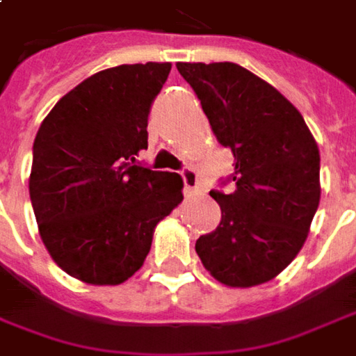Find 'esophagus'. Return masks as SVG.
Masks as SVG:
<instances>
[{"label":"esophagus","mask_w":356,"mask_h":356,"mask_svg":"<svg viewBox=\"0 0 356 356\" xmlns=\"http://www.w3.org/2000/svg\"><path fill=\"white\" fill-rule=\"evenodd\" d=\"M181 177H183V183H185V193H187V197L201 195L199 177H197V173H195L191 167H187V169H183V171H181Z\"/></svg>","instance_id":"34e87169"}]
</instances>
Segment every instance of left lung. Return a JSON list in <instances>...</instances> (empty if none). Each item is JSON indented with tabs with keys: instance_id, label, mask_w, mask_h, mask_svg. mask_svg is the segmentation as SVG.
Here are the masks:
<instances>
[{
	"instance_id": "1",
	"label": "left lung",
	"mask_w": 356,
	"mask_h": 356,
	"mask_svg": "<svg viewBox=\"0 0 356 356\" xmlns=\"http://www.w3.org/2000/svg\"><path fill=\"white\" fill-rule=\"evenodd\" d=\"M216 140L232 149L234 189L211 191L220 225L195 250L230 288L276 277L298 256L319 207V149L298 108L234 63H177Z\"/></svg>"
}]
</instances>
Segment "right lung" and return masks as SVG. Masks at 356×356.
<instances>
[{"label":"right lung","mask_w":356,"mask_h":356,"mask_svg":"<svg viewBox=\"0 0 356 356\" xmlns=\"http://www.w3.org/2000/svg\"><path fill=\"white\" fill-rule=\"evenodd\" d=\"M169 63L120 65L82 80L44 118L29 195L43 244L68 276L116 286L141 268L154 230L183 201L177 173L138 165Z\"/></svg>","instance_id":"add662e5"}]
</instances>
